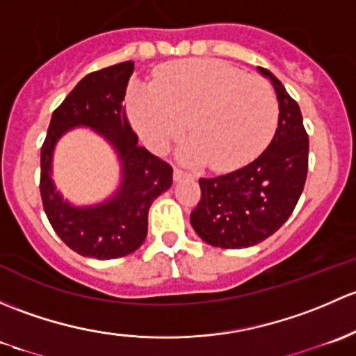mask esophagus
I'll list each match as a JSON object with an SVG mask.
<instances>
[{"label": "esophagus", "instance_id": "esophagus-1", "mask_svg": "<svg viewBox=\"0 0 356 356\" xmlns=\"http://www.w3.org/2000/svg\"><path fill=\"white\" fill-rule=\"evenodd\" d=\"M173 178L177 179V181H179V179H185V178H193L192 173H188V171H183L179 170V168H175L173 171Z\"/></svg>", "mask_w": 356, "mask_h": 356}]
</instances>
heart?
<instances>
[{
    "label": "heart",
    "instance_id": "b5f03b06",
    "mask_svg": "<svg viewBox=\"0 0 356 356\" xmlns=\"http://www.w3.org/2000/svg\"><path fill=\"white\" fill-rule=\"evenodd\" d=\"M127 113L142 140L164 151L188 122L183 156L229 171L266 149L277 124V99L257 75L221 60H186L157 68L152 86L134 83Z\"/></svg>",
    "mask_w": 356,
    "mask_h": 356
}]
</instances>
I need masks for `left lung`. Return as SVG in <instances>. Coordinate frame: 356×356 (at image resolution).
<instances>
[{
	"label": "left lung",
	"mask_w": 356,
	"mask_h": 356,
	"mask_svg": "<svg viewBox=\"0 0 356 356\" xmlns=\"http://www.w3.org/2000/svg\"><path fill=\"white\" fill-rule=\"evenodd\" d=\"M280 101L273 142L255 161L214 178H200L193 229L212 247L247 248L274 234L291 216L309 171V135L302 111L283 83L266 68Z\"/></svg>",
	"instance_id": "8db88e82"
}]
</instances>
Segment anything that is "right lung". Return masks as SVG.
Returning a JSON list of instances; mask_svg holds the SVG:
<instances>
[{
	"instance_id": "obj_1",
	"label": "right lung",
	"mask_w": 356,
	"mask_h": 356,
	"mask_svg": "<svg viewBox=\"0 0 356 356\" xmlns=\"http://www.w3.org/2000/svg\"><path fill=\"white\" fill-rule=\"evenodd\" d=\"M134 61L113 65L83 76L54 109L41 147V199L58 236L76 254L99 260L131 254L147 236V216L154 200L173 183V168L138 145L123 99ZM79 124L94 127L120 154L124 181L119 193L94 208H73L54 190L50 159L57 138Z\"/></svg>"
}]
</instances>
